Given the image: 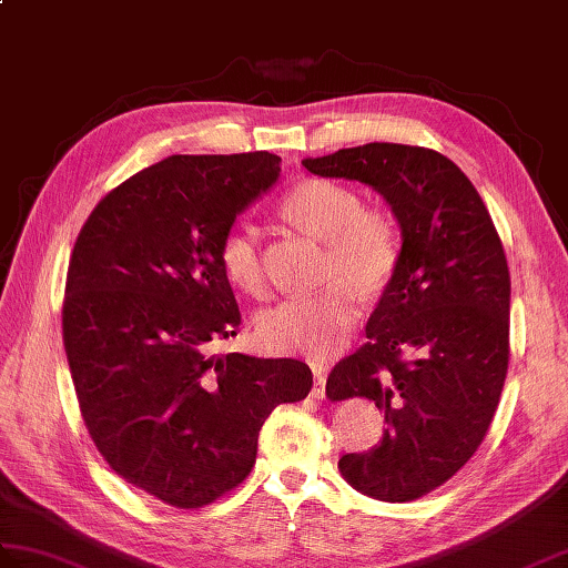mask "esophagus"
I'll return each instance as SVG.
<instances>
[{
	"instance_id": "34e87169",
	"label": "esophagus",
	"mask_w": 568,
	"mask_h": 568,
	"mask_svg": "<svg viewBox=\"0 0 568 568\" xmlns=\"http://www.w3.org/2000/svg\"><path fill=\"white\" fill-rule=\"evenodd\" d=\"M324 394H326V377H324V373H322V371H316V367H314V387H312V397H314V399H324Z\"/></svg>"
}]
</instances>
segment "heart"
I'll list each match as a JSON object with an SVG mask.
<instances>
[{"instance_id": "b5f03b06", "label": "heart", "mask_w": 568, "mask_h": 568, "mask_svg": "<svg viewBox=\"0 0 568 568\" xmlns=\"http://www.w3.org/2000/svg\"><path fill=\"white\" fill-rule=\"evenodd\" d=\"M278 215L293 227L326 242V278L320 293L283 300L261 320V341L273 351L295 353L322 363L344 346L363 295L387 287L399 263V240L392 222L363 210L361 195L336 181L307 179L278 201ZM220 268L234 287L248 295L263 293V266L252 230L232 227L217 248ZM342 281L338 282L337 278Z\"/></svg>"}]
</instances>
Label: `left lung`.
I'll use <instances>...</instances> for the list:
<instances>
[{
  "instance_id": "left-lung-1",
  "label": "left lung",
  "mask_w": 568,
  "mask_h": 568,
  "mask_svg": "<svg viewBox=\"0 0 568 568\" xmlns=\"http://www.w3.org/2000/svg\"><path fill=\"white\" fill-rule=\"evenodd\" d=\"M302 164L371 186L402 230L367 344L334 367L326 397H365L379 408L382 440L344 455L338 469L355 491L404 504L465 467L491 426L508 371L504 246L477 189L438 152L371 142Z\"/></svg>"
}]
</instances>
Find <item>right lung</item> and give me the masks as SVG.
Returning a JSON list of instances; mask_svg holds the SVG:
<instances>
[{"label":"right lung","instance_id":"add662e5","mask_svg":"<svg viewBox=\"0 0 568 568\" xmlns=\"http://www.w3.org/2000/svg\"><path fill=\"white\" fill-rule=\"evenodd\" d=\"M281 176V156L171 154L91 210L72 248L62 338L91 440L113 471L176 508L240 486L278 404L305 399L293 358L210 355L242 324L217 248Z\"/></svg>","mask_w":568,"mask_h":568}]
</instances>
